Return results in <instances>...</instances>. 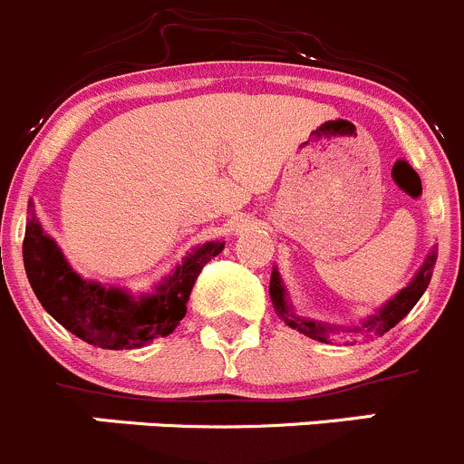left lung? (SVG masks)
<instances>
[{
    "instance_id": "obj_1",
    "label": "left lung",
    "mask_w": 464,
    "mask_h": 464,
    "mask_svg": "<svg viewBox=\"0 0 464 464\" xmlns=\"http://www.w3.org/2000/svg\"><path fill=\"white\" fill-rule=\"evenodd\" d=\"M437 261V246H432L430 252H428L426 261L423 266L419 267L417 275L410 279V284L398 291L396 295L392 297L389 302H384L373 315H369L366 320H362L359 324H350V327H341V324H330V323H320V320H311L304 318V315L295 314L291 304V297H288V291H285L284 281H281V275L276 267H272V276H270V300L275 304L276 315L284 320L288 327L297 330L300 334L309 336V339L320 341V343H330L332 334H339V332H348V334L354 336H369V334H378L382 336L384 332H389L392 327H396L410 311L414 309L421 295L426 293L428 284H430L432 276V267H435Z\"/></svg>"
}]
</instances>
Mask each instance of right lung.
Listing matches in <instances>:
<instances>
[{"instance_id": "obj_1", "label": "right lung", "mask_w": 464, "mask_h": 464, "mask_svg": "<svg viewBox=\"0 0 464 464\" xmlns=\"http://www.w3.org/2000/svg\"><path fill=\"white\" fill-rule=\"evenodd\" d=\"M222 249L224 240L194 246L155 288L132 295L128 288L77 275L59 245L43 231L29 201L23 258L38 302L56 323L98 348L132 350L169 336L179 327L198 272Z\"/></svg>"}]
</instances>
